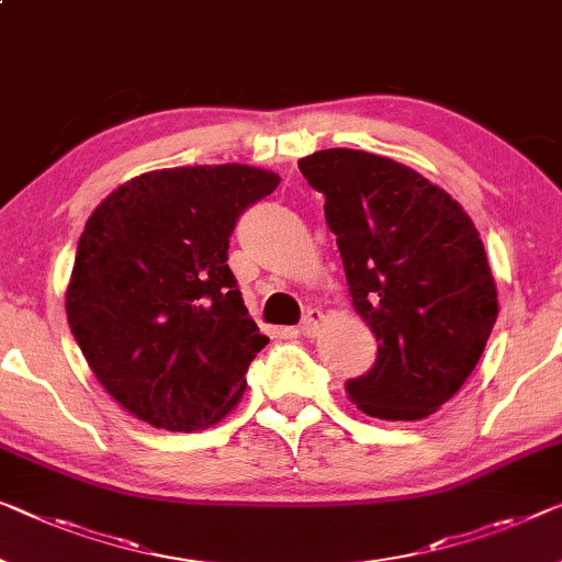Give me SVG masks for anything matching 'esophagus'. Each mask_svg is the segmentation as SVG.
Segmentation results:
<instances>
[{
	"mask_svg": "<svg viewBox=\"0 0 562 562\" xmlns=\"http://www.w3.org/2000/svg\"><path fill=\"white\" fill-rule=\"evenodd\" d=\"M323 321H325V315L321 313V310L310 307L303 317V323H300V333H303L305 338H313V335H317V330H321Z\"/></svg>",
	"mask_w": 562,
	"mask_h": 562,
	"instance_id": "1",
	"label": "esophagus"
}]
</instances>
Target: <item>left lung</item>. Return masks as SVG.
Here are the masks:
<instances>
[{"label": "left lung", "instance_id": "obj_1", "mask_svg": "<svg viewBox=\"0 0 562 562\" xmlns=\"http://www.w3.org/2000/svg\"><path fill=\"white\" fill-rule=\"evenodd\" d=\"M297 166L325 194L353 307L379 342L348 398L386 422L431 416L472 375L499 313L480 232L459 201L393 158L328 148Z\"/></svg>", "mask_w": 562, "mask_h": 562}]
</instances>
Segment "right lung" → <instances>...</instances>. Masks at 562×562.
Returning a JSON list of instances; mask_svg holds the SVG:
<instances>
[{
    "instance_id": "add662e5",
    "label": "right lung",
    "mask_w": 562,
    "mask_h": 562,
    "mask_svg": "<svg viewBox=\"0 0 562 562\" xmlns=\"http://www.w3.org/2000/svg\"><path fill=\"white\" fill-rule=\"evenodd\" d=\"M278 183L245 164L148 171L88 216L67 323L100 386L140 422L196 431L239 404L270 338L247 313L227 249L239 214Z\"/></svg>"
}]
</instances>
